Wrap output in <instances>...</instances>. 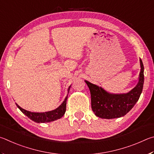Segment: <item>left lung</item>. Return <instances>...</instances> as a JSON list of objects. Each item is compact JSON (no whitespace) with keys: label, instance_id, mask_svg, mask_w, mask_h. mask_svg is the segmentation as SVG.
Listing matches in <instances>:
<instances>
[{"label":"left lung","instance_id":"8db88e82","mask_svg":"<svg viewBox=\"0 0 154 154\" xmlns=\"http://www.w3.org/2000/svg\"><path fill=\"white\" fill-rule=\"evenodd\" d=\"M140 66L138 84L127 93H109L101 87L85 80L91 92V107L97 116L105 119L120 118L133 108L139 100L143 87L144 67L141 59Z\"/></svg>","mask_w":154,"mask_h":154}]
</instances>
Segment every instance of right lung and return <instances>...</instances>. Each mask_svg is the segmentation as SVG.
Masks as SVG:
<instances>
[{
  "label": "right lung",
  "instance_id": "right-lung-1",
  "mask_svg": "<svg viewBox=\"0 0 154 154\" xmlns=\"http://www.w3.org/2000/svg\"><path fill=\"white\" fill-rule=\"evenodd\" d=\"M70 89V87L68 88V93ZM67 99V96L65 99L63 103L60 106L57 108L52 110V111L47 112H32L27 111V110L21 108L20 106L16 103V106L20 109L23 114L28 116L29 119L34 121L35 122L38 123H45V122H50L52 121L58 120L61 118L64 115L66 110V102Z\"/></svg>",
  "mask_w": 154,
  "mask_h": 154
}]
</instances>
